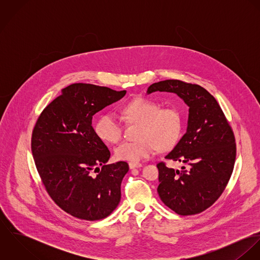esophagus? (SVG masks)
Segmentation results:
<instances>
[{
  "label": "esophagus",
  "mask_w": 260,
  "mask_h": 260,
  "mask_svg": "<svg viewBox=\"0 0 260 260\" xmlns=\"http://www.w3.org/2000/svg\"><path fill=\"white\" fill-rule=\"evenodd\" d=\"M129 167H130V169L140 168V167H142V164L141 163H137V162H130L129 163Z\"/></svg>",
  "instance_id": "1"
}]
</instances>
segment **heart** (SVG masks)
I'll return each instance as SVG.
<instances>
[{
	"label": "heart",
	"instance_id": "1",
	"mask_svg": "<svg viewBox=\"0 0 260 260\" xmlns=\"http://www.w3.org/2000/svg\"><path fill=\"white\" fill-rule=\"evenodd\" d=\"M121 114L125 121L138 124V139L124 142L116 148L115 155L119 160L139 162L154 155L157 148L173 147L180 138L182 118L174 106L160 108L157 102L138 97L125 104ZM95 132L102 141L117 144L122 138L123 127L116 115L107 113L97 120Z\"/></svg>",
	"mask_w": 260,
	"mask_h": 260
}]
</instances>
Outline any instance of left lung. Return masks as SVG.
<instances>
[{"label":"left lung","instance_id":"8db88e82","mask_svg":"<svg viewBox=\"0 0 260 260\" xmlns=\"http://www.w3.org/2000/svg\"><path fill=\"white\" fill-rule=\"evenodd\" d=\"M170 92L189 107L186 133L165 159L181 169L157 164L162 202L179 215L198 214L222 194L233 171L236 145L232 129L215 98L203 87L180 80L149 86L147 94Z\"/></svg>","mask_w":260,"mask_h":260}]
</instances>
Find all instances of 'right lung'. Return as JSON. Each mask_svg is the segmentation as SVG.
Segmentation results:
<instances>
[{"label": "right lung", "mask_w": 260, "mask_h": 260, "mask_svg": "<svg viewBox=\"0 0 260 260\" xmlns=\"http://www.w3.org/2000/svg\"><path fill=\"white\" fill-rule=\"evenodd\" d=\"M125 94L72 84L43 110L34 127L31 147L42 182L55 203L79 219H103L120 202L129 166L124 161L106 164L111 154L93 129L92 118Z\"/></svg>", "instance_id": "obj_1"}]
</instances>
